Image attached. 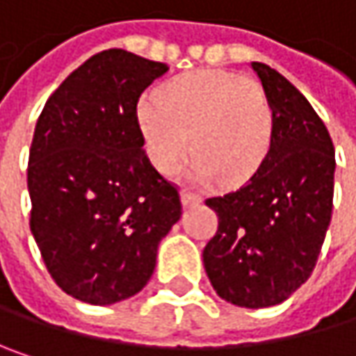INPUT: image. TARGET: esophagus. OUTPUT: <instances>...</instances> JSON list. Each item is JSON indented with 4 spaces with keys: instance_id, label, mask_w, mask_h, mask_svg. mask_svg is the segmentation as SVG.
<instances>
[{
    "instance_id": "obj_1",
    "label": "esophagus",
    "mask_w": 356,
    "mask_h": 356,
    "mask_svg": "<svg viewBox=\"0 0 356 356\" xmlns=\"http://www.w3.org/2000/svg\"><path fill=\"white\" fill-rule=\"evenodd\" d=\"M181 200H183V206L185 208H191V206H197L200 204V195H195L191 191H183L181 193Z\"/></svg>"
}]
</instances>
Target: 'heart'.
<instances>
[{
  "instance_id": "b5f03b06",
  "label": "heart",
  "mask_w": 356,
  "mask_h": 356,
  "mask_svg": "<svg viewBox=\"0 0 356 356\" xmlns=\"http://www.w3.org/2000/svg\"><path fill=\"white\" fill-rule=\"evenodd\" d=\"M138 125L154 169L171 175L191 152L187 175L197 183L220 177L239 185L266 163L274 142V111L251 78L195 70L138 103Z\"/></svg>"
}]
</instances>
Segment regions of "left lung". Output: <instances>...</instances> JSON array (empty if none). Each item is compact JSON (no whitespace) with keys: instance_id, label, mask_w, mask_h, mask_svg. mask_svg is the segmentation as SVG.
Returning a JSON list of instances; mask_svg holds the SVG:
<instances>
[{"instance_id":"obj_1","label":"left lung","mask_w":356,"mask_h":356,"mask_svg":"<svg viewBox=\"0 0 356 356\" xmlns=\"http://www.w3.org/2000/svg\"><path fill=\"white\" fill-rule=\"evenodd\" d=\"M274 111L261 169L206 206L218 231L204 268L220 299L249 309L286 301L314 272L334 200V144L309 101L276 70L251 63Z\"/></svg>"}]
</instances>
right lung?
Listing matches in <instances>:
<instances>
[{"mask_svg":"<svg viewBox=\"0 0 356 356\" xmlns=\"http://www.w3.org/2000/svg\"><path fill=\"white\" fill-rule=\"evenodd\" d=\"M169 67L123 49L86 59L49 97L29 154L31 231L61 291L90 305L140 293L181 218L144 150L136 107Z\"/></svg>","mask_w":356,"mask_h":356,"instance_id":"right-lung-1","label":"right lung"}]
</instances>
